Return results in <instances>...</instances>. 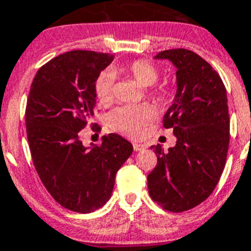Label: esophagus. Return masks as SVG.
Listing matches in <instances>:
<instances>
[{"mask_svg":"<svg viewBox=\"0 0 251 251\" xmlns=\"http://www.w3.org/2000/svg\"><path fill=\"white\" fill-rule=\"evenodd\" d=\"M144 144H140V143H133V149L134 151H140V150L144 149Z\"/></svg>","mask_w":251,"mask_h":251,"instance_id":"1","label":"esophagus"}]
</instances>
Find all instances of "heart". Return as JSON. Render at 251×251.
<instances>
[{
	"label": "heart",
	"instance_id": "heart-1",
	"mask_svg": "<svg viewBox=\"0 0 251 251\" xmlns=\"http://www.w3.org/2000/svg\"><path fill=\"white\" fill-rule=\"evenodd\" d=\"M124 74L129 76L142 87H151L159 78V70L156 66L147 60L133 61L122 69ZM96 95L102 104H109L114 97V76L111 71L100 74L95 85ZM152 119V112L148 106H124L118 107L108 116L109 127L114 130L127 134L129 137H138L143 128Z\"/></svg>",
	"mask_w": 251,
	"mask_h": 251
}]
</instances>
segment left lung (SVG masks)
<instances>
[{
  "mask_svg": "<svg viewBox=\"0 0 251 251\" xmlns=\"http://www.w3.org/2000/svg\"><path fill=\"white\" fill-rule=\"evenodd\" d=\"M156 60L176 68V94L164 116L176 145H152L157 164L148 175L152 201L170 212L199 206L213 192L226 165L229 145L226 91L216 70L187 49L160 51Z\"/></svg>",
  "mask_w": 251,
  "mask_h": 251,
  "instance_id": "left-lung-1",
  "label": "left lung"
}]
</instances>
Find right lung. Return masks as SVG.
<instances>
[{
	"mask_svg": "<svg viewBox=\"0 0 251 251\" xmlns=\"http://www.w3.org/2000/svg\"><path fill=\"white\" fill-rule=\"evenodd\" d=\"M114 56L73 50L48 61L30 86L25 127L35 170L48 192L70 211L90 213L112 196L117 171L133 145L112 133L85 147L80 130L96 107V80Z\"/></svg>",
	"mask_w": 251,
	"mask_h": 251,
	"instance_id": "add662e5",
	"label": "right lung"
}]
</instances>
